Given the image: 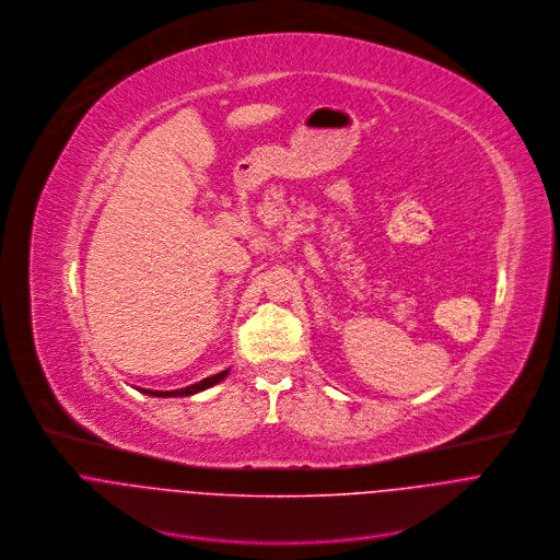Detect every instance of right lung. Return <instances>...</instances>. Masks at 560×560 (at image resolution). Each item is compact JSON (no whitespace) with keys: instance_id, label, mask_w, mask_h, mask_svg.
<instances>
[{"instance_id":"obj_1","label":"right lung","mask_w":560,"mask_h":560,"mask_svg":"<svg viewBox=\"0 0 560 560\" xmlns=\"http://www.w3.org/2000/svg\"><path fill=\"white\" fill-rule=\"evenodd\" d=\"M228 375H230V369H228V371H222V373H218V375L205 377V380H200V382H196V384H191V386L176 388V390H148V388H139V390H141V393H145V395H152V397H189V395H196V393H200V390L211 388L213 384H218V382L225 380Z\"/></svg>"}]
</instances>
